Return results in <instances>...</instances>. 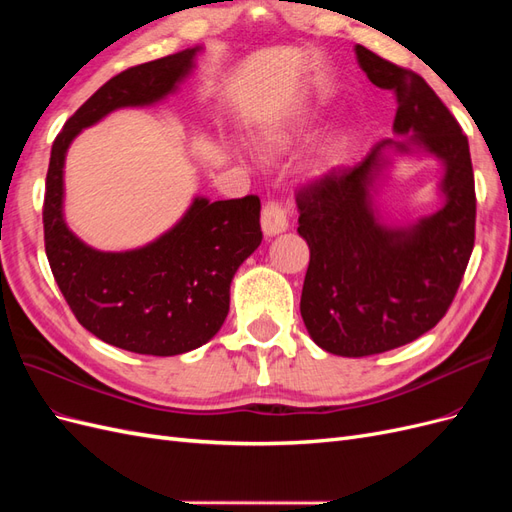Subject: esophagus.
<instances>
[{
    "label": "esophagus",
    "mask_w": 512,
    "mask_h": 512,
    "mask_svg": "<svg viewBox=\"0 0 512 512\" xmlns=\"http://www.w3.org/2000/svg\"><path fill=\"white\" fill-rule=\"evenodd\" d=\"M260 224L262 230H265L267 237H275L280 235L288 228V218H286V209L282 207L280 200H267L265 205H262V215H260Z\"/></svg>",
    "instance_id": "obj_1"
}]
</instances>
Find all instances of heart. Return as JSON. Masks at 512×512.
I'll use <instances>...</instances> for the list:
<instances>
[{"mask_svg":"<svg viewBox=\"0 0 512 512\" xmlns=\"http://www.w3.org/2000/svg\"><path fill=\"white\" fill-rule=\"evenodd\" d=\"M312 132V123L309 121H299L292 123L288 128H280V130H271L265 134V147L269 151H282L286 147H290L292 143L301 141L303 136H307Z\"/></svg>","mask_w":512,"mask_h":512,"instance_id":"heart-1","label":"heart"}]
</instances>
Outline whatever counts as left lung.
Wrapping results in <instances>:
<instances>
[{
	"mask_svg": "<svg viewBox=\"0 0 512 512\" xmlns=\"http://www.w3.org/2000/svg\"><path fill=\"white\" fill-rule=\"evenodd\" d=\"M367 79L395 94L393 128L354 166H335L297 192L309 245L301 316L331 354L369 356L406 346L444 318L474 250L476 194L468 138L423 76L356 44ZM421 146L445 164V207L410 229H386L370 205L381 151Z\"/></svg>",
	"mask_w": 512,
	"mask_h": 512,
	"instance_id": "1",
	"label": "left lung"
}]
</instances>
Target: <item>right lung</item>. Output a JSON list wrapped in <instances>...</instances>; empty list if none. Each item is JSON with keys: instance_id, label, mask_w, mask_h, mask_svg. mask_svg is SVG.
Returning <instances> with one entry per match:
<instances>
[{"instance_id": "right-lung-1", "label": "right lung", "mask_w": 512, "mask_h": 512, "mask_svg": "<svg viewBox=\"0 0 512 512\" xmlns=\"http://www.w3.org/2000/svg\"><path fill=\"white\" fill-rule=\"evenodd\" d=\"M185 49L119 72L57 134L42 207L44 250L83 327L102 342L151 356L190 352L220 331L230 282L262 241L260 198H194L181 222L132 252H98L64 222V160L74 136L121 106L162 100L194 66Z\"/></svg>"}]
</instances>
